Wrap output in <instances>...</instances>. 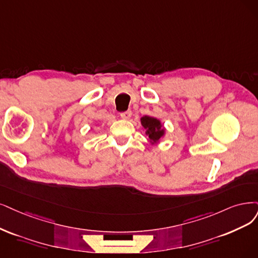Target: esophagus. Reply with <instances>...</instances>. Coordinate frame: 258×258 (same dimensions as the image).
I'll return each instance as SVG.
<instances>
[{
	"mask_svg": "<svg viewBox=\"0 0 258 258\" xmlns=\"http://www.w3.org/2000/svg\"><path fill=\"white\" fill-rule=\"evenodd\" d=\"M120 116L122 119H130L132 116V111L131 110H125V111H122L120 113Z\"/></svg>",
	"mask_w": 258,
	"mask_h": 258,
	"instance_id": "34e87169",
	"label": "esophagus"
}]
</instances>
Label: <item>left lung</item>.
<instances>
[{"mask_svg": "<svg viewBox=\"0 0 258 258\" xmlns=\"http://www.w3.org/2000/svg\"><path fill=\"white\" fill-rule=\"evenodd\" d=\"M141 124L142 126L147 128V134L152 141H158L160 137L164 136V128L161 127V124L157 119L145 116L141 118Z\"/></svg>", "mask_w": 258, "mask_h": 258, "instance_id": "1", "label": "left lung"}]
</instances>
